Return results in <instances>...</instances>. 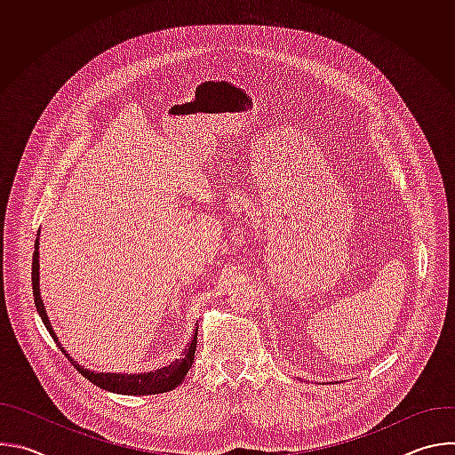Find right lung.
<instances>
[{"label": "right lung", "instance_id": "obj_1", "mask_svg": "<svg viewBox=\"0 0 455 455\" xmlns=\"http://www.w3.org/2000/svg\"><path fill=\"white\" fill-rule=\"evenodd\" d=\"M39 235V234H37ZM36 251H34V259H32V290H34V302L36 307L43 318V323L46 326L48 333L52 335V339L59 344V339L52 328V323L48 320L44 304L41 300V293H39V239H36ZM196 344H198V330L196 333L192 335V340L188 342L187 349L183 351L181 358L176 360L174 363H171L169 367H164L160 371L149 372V374H132V376H125V374H104V372H93L84 369L83 365H79L76 360H72V356L67 353V349L60 347V351L67 355V358L72 362V365L84 376L88 378L93 385L106 388L109 393H118V395H132V396H144V395H162V393H169L172 388H176L187 376L192 362H194V353H196Z\"/></svg>", "mask_w": 455, "mask_h": 455}]
</instances>
